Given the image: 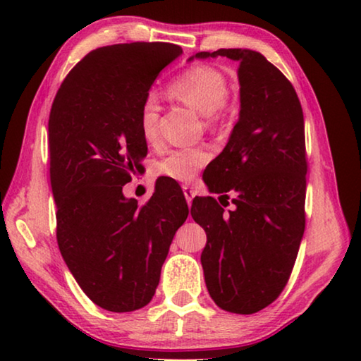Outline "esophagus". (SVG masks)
<instances>
[{"label": "esophagus", "mask_w": 361, "mask_h": 361, "mask_svg": "<svg viewBox=\"0 0 361 361\" xmlns=\"http://www.w3.org/2000/svg\"><path fill=\"white\" fill-rule=\"evenodd\" d=\"M183 192H185V197H186V202H188V205H191V204H192L194 195H195L194 189H192L191 186H188V185H183Z\"/></svg>", "instance_id": "obj_1"}]
</instances>
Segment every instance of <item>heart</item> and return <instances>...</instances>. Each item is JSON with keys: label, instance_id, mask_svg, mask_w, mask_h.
<instances>
[{"label": "heart", "instance_id": "1", "mask_svg": "<svg viewBox=\"0 0 361 361\" xmlns=\"http://www.w3.org/2000/svg\"><path fill=\"white\" fill-rule=\"evenodd\" d=\"M169 95L183 105L205 114L209 124L221 119L224 102L229 94V84L224 73L212 65H194L180 73L169 84ZM159 103L154 95H148L140 106L138 124L148 143L159 137ZM210 161V152L202 146L172 149L157 162V172L178 181H189Z\"/></svg>", "mask_w": 361, "mask_h": 361}]
</instances>
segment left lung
Returning <instances> with one entry per match:
<instances>
[{
  "instance_id": "obj_1",
  "label": "left lung",
  "mask_w": 361,
  "mask_h": 361,
  "mask_svg": "<svg viewBox=\"0 0 361 361\" xmlns=\"http://www.w3.org/2000/svg\"><path fill=\"white\" fill-rule=\"evenodd\" d=\"M218 56L239 62L240 114L204 181L219 200L232 194L235 209L224 213L209 195L192 200L191 215L207 234L200 262L212 299L223 310L248 315L280 296L301 245L304 116L293 84L259 52L218 49L195 59Z\"/></svg>"
}]
</instances>
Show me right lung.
I'll list each match as a JSON object with an SVG mask.
<instances>
[{"instance_id":"add662e5","label":"right lung","mask_w":361,"mask_h":361,"mask_svg":"<svg viewBox=\"0 0 361 361\" xmlns=\"http://www.w3.org/2000/svg\"><path fill=\"white\" fill-rule=\"evenodd\" d=\"M181 52L170 42L95 49L73 66L51 108L60 253L90 301L109 312L151 301L175 232L189 215L183 191L167 192L161 181L145 205L122 194L148 152L140 106Z\"/></svg>"}]
</instances>
